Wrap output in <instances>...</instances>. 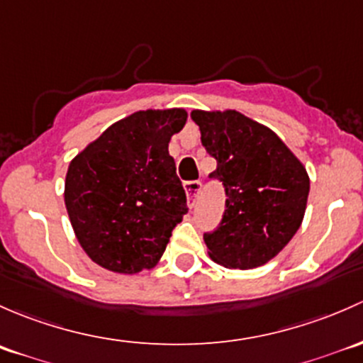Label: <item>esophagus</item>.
Wrapping results in <instances>:
<instances>
[{
    "label": "esophagus",
    "mask_w": 363,
    "mask_h": 363,
    "mask_svg": "<svg viewBox=\"0 0 363 363\" xmlns=\"http://www.w3.org/2000/svg\"><path fill=\"white\" fill-rule=\"evenodd\" d=\"M183 189H185L186 197H189V201H196L197 194L201 192V182H199V180L185 182V183H183Z\"/></svg>",
    "instance_id": "obj_1"
}]
</instances>
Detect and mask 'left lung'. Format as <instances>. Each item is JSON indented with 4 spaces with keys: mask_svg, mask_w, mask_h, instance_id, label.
<instances>
[{
    "mask_svg": "<svg viewBox=\"0 0 363 363\" xmlns=\"http://www.w3.org/2000/svg\"><path fill=\"white\" fill-rule=\"evenodd\" d=\"M203 147L216 159L209 178L225 189V211L204 233L215 262L253 269L274 259L304 218L309 177L290 148L265 127L236 110H194Z\"/></svg>",
    "mask_w": 363,
    "mask_h": 363,
    "instance_id": "8db88e82",
    "label": "left lung"
}]
</instances>
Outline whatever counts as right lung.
Masks as SVG:
<instances>
[{"label": "right lung", "instance_id": "obj_1", "mask_svg": "<svg viewBox=\"0 0 363 363\" xmlns=\"http://www.w3.org/2000/svg\"><path fill=\"white\" fill-rule=\"evenodd\" d=\"M186 111H136L69 162L65 203L78 242L101 267L136 274L159 262L189 211L169 140Z\"/></svg>", "mask_w": 363, "mask_h": 363}]
</instances>
